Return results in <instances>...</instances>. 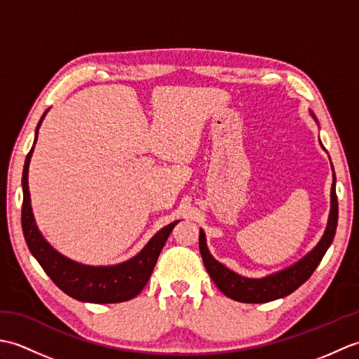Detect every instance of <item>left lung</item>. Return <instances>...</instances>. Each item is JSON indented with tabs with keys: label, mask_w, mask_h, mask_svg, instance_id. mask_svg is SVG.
Wrapping results in <instances>:
<instances>
[{
	"label": "left lung",
	"mask_w": 359,
	"mask_h": 359,
	"mask_svg": "<svg viewBox=\"0 0 359 359\" xmlns=\"http://www.w3.org/2000/svg\"><path fill=\"white\" fill-rule=\"evenodd\" d=\"M310 116L313 117L318 123V118L311 111H310ZM319 143H321V140H319ZM332 170H333V165H332ZM337 225H338L337 177H334V172H333L329 222H327L325 231L323 234L321 241L318 242V245L311 250L309 255L304 256L301 261H297L296 264L290 265L287 269L280 270L278 273L269 274V276L265 278L255 279V278L241 276V274L234 273L224 264L216 261V259L211 256L210 250L207 247V239H205V233L202 228L199 233V250L203 259V265L205 269H207L210 278L225 296L239 302L262 304V302L279 299V297H284L290 293H293L296 288H299L304 282L313 274L319 262L323 261L325 251L332 245L334 233H337Z\"/></svg>",
	"instance_id": "obj_1"
}]
</instances>
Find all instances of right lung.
<instances>
[{
	"label": "right lung",
	"instance_id": "obj_1",
	"mask_svg": "<svg viewBox=\"0 0 359 359\" xmlns=\"http://www.w3.org/2000/svg\"><path fill=\"white\" fill-rule=\"evenodd\" d=\"M46 112L43 114L41 120L38 121V126L35 129V142L38 137V129L41 126ZM35 142L26 157L21 180V225L30 253L36 259L38 264L43 266L46 274L53 280V284L60 290H63L66 294L74 297V299L94 304H114L133 299L147 285L151 273L156 266L160 251H162L172 228L179 224V220H174L172 224L157 231L147 245L143 247L140 253L126 262L108 266H93L71 261V259H67L62 253H58L55 248L50 247V243L43 238V234L35 224L27 185L29 163L35 148Z\"/></svg>",
	"mask_w": 359,
	"mask_h": 359
}]
</instances>
